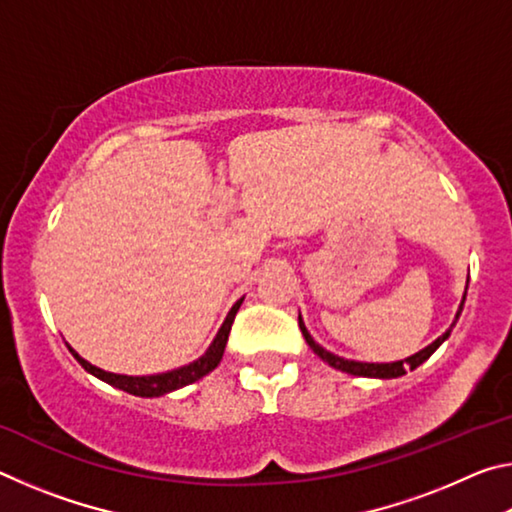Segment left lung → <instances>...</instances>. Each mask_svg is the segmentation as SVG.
Returning a JSON list of instances; mask_svg holds the SVG:
<instances>
[{
    "instance_id": "left-lung-1",
    "label": "left lung",
    "mask_w": 512,
    "mask_h": 512,
    "mask_svg": "<svg viewBox=\"0 0 512 512\" xmlns=\"http://www.w3.org/2000/svg\"><path fill=\"white\" fill-rule=\"evenodd\" d=\"M463 302H465V298H463ZM463 302H461V307H458V314H456V318L461 316V311H463ZM298 325H300V332H302V336H305V341L309 343V348L314 350V352L318 354V357L323 359L325 363H329V366L336 368V370H341V372H350V375H357V377H379V379L402 377V375H406V368L415 370V368L420 366V363L427 361V359L431 357V354L438 350V345L447 339L449 332H452V329H447V332H445L443 336H438V339L433 341L431 345H427V348L420 350V352H415L413 357L404 359V361H395V363H361V361L341 359V357H336V354L327 352L325 348H320V345H318L314 339H311V334L307 332V327H305V323H302V318H300V316H298Z\"/></svg>"
}]
</instances>
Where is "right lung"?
<instances>
[{"label":"right lung","instance_id":"right-lung-1","mask_svg":"<svg viewBox=\"0 0 512 512\" xmlns=\"http://www.w3.org/2000/svg\"><path fill=\"white\" fill-rule=\"evenodd\" d=\"M241 302H244V298L237 300L235 307L230 309V314H228V318H225V323L221 325L219 334H216L214 343L210 345V350H207L201 359L194 361V363H189V366H185V368L164 372V375H151V377L112 375V372L101 370L97 366H92V363H88L85 359H81L79 354H76L72 348H69V352L74 354V359L79 361L85 370L92 372L94 377L108 381L110 386L121 388V391L137 395V397H160L164 393L176 391V388H183L187 384H194V381L205 377L207 372H212L216 366H219V361L223 357V350H225V343H228L230 329H232V323H235V316H237V311L241 307Z\"/></svg>","mask_w":512,"mask_h":512}]
</instances>
